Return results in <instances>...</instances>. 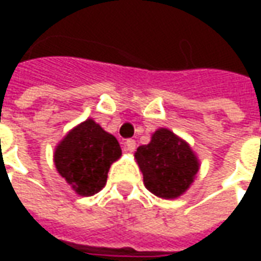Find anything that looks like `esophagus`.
<instances>
[{"label": "esophagus", "instance_id": "34e87169", "mask_svg": "<svg viewBox=\"0 0 261 261\" xmlns=\"http://www.w3.org/2000/svg\"><path fill=\"white\" fill-rule=\"evenodd\" d=\"M124 148L127 152H134L136 151V141L134 140H125Z\"/></svg>", "mask_w": 261, "mask_h": 261}]
</instances>
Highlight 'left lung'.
<instances>
[{"label": "left lung", "mask_w": 261, "mask_h": 261, "mask_svg": "<svg viewBox=\"0 0 261 261\" xmlns=\"http://www.w3.org/2000/svg\"><path fill=\"white\" fill-rule=\"evenodd\" d=\"M137 164L144 185L161 198L181 196L194 180L200 164L190 145L168 128H159L151 142L137 148Z\"/></svg>", "instance_id": "1"}]
</instances>
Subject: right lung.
Here are the masks:
<instances>
[{
    "instance_id": "obj_1",
    "label": "right lung",
    "mask_w": 261,
    "mask_h": 261,
    "mask_svg": "<svg viewBox=\"0 0 261 261\" xmlns=\"http://www.w3.org/2000/svg\"><path fill=\"white\" fill-rule=\"evenodd\" d=\"M120 156L121 148L116 137L88 119L60 141L54 164L76 194L89 197L105 187L110 165Z\"/></svg>"
}]
</instances>
